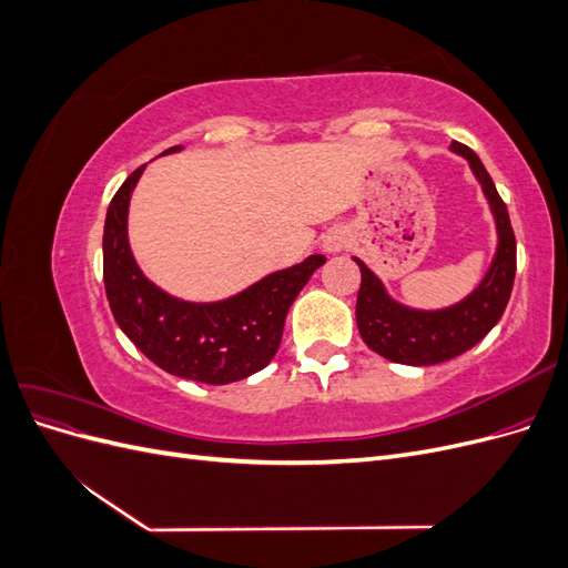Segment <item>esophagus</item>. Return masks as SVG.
<instances>
[{
    "instance_id": "34e87169",
    "label": "esophagus",
    "mask_w": 568,
    "mask_h": 568,
    "mask_svg": "<svg viewBox=\"0 0 568 568\" xmlns=\"http://www.w3.org/2000/svg\"><path fill=\"white\" fill-rule=\"evenodd\" d=\"M346 244H348V239L341 230H332L329 234L324 236V251L326 253H338L341 248H346Z\"/></svg>"
}]
</instances>
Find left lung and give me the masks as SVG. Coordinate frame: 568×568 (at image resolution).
<instances>
[{"instance_id":"obj_1","label":"left lung","mask_w":568,"mask_h":568,"mask_svg":"<svg viewBox=\"0 0 568 568\" xmlns=\"http://www.w3.org/2000/svg\"><path fill=\"white\" fill-rule=\"evenodd\" d=\"M450 149L457 156L467 159L471 173L484 189L495 217L497 248L488 272L471 294L440 311H417L390 298L384 282L359 257H353L363 274L355 305L359 336L374 353L390 363L424 367L467 353L500 322L514 286L517 242H514L507 205L476 153L459 142H453Z\"/></svg>"}]
</instances>
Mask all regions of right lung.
Listing matches in <instances>:
<instances>
[{
	"label": "right lung",
	"mask_w": 568,
	"mask_h": 568,
	"mask_svg": "<svg viewBox=\"0 0 568 568\" xmlns=\"http://www.w3.org/2000/svg\"><path fill=\"white\" fill-rule=\"evenodd\" d=\"M178 151L182 146L163 151V156ZM144 168L123 182L106 211L104 284L111 313L134 346L168 374L213 386L242 382L270 365L291 303L326 257L307 255L303 263L213 303L170 296L140 270L128 242L130 196Z\"/></svg>",
	"instance_id": "add662e5"
}]
</instances>
